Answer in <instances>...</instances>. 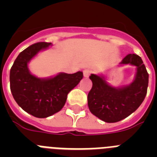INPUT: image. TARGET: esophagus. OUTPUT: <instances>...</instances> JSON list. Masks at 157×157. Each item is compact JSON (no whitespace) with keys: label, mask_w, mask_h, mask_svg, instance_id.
Segmentation results:
<instances>
[{"label":"esophagus","mask_w":157,"mask_h":157,"mask_svg":"<svg viewBox=\"0 0 157 157\" xmlns=\"http://www.w3.org/2000/svg\"><path fill=\"white\" fill-rule=\"evenodd\" d=\"M90 70H89V69H86V70L83 71V75H84V77L87 78L90 76Z\"/></svg>","instance_id":"esophagus-1"}]
</instances>
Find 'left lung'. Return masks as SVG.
I'll list each match as a JSON object with an SVG mask.
<instances>
[{
	"label": "left lung",
	"instance_id": "8db88e82",
	"mask_svg": "<svg viewBox=\"0 0 157 157\" xmlns=\"http://www.w3.org/2000/svg\"><path fill=\"white\" fill-rule=\"evenodd\" d=\"M121 63L137 67L134 81L123 88L109 86L100 76L92 74L93 86L88 94V106L94 116L106 123H116L127 118L138 109L145 99L149 84V74L141 58L129 54Z\"/></svg>",
	"mask_w": 157,
	"mask_h": 157
}]
</instances>
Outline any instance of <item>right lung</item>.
I'll return each mask as SVG.
<instances>
[{"label":"right lung","instance_id":"add662e5","mask_svg":"<svg viewBox=\"0 0 157 157\" xmlns=\"http://www.w3.org/2000/svg\"><path fill=\"white\" fill-rule=\"evenodd\" d=\"M51 45L34 43L21 52L10 70V89L16 103L29 114L46 118L62 109L68 93L82 78V71L60 73L48 79H41L30 73L27 63L37 52Z\"/></svg>","mask_w":157,"mask_h":157}]
</instances>
